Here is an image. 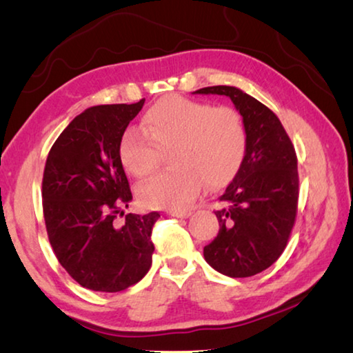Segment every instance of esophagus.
I'll use <instances>...</instances> for the list:
<instances>
[{"label": "esophagus", "mask_w": 353, "mask_h": 353, "mask_svg": "<svg viewBox=\"0 0 353 353\" xmlns=\"http://www.w3.org/2000/svg\"><path fill=\"white\" fill-rule=\"evenodd\" d=\"M169 214L173 215V217H178V219H188L192 215V212L190 211H170Z\"/></svg>", "instance_id": "esophagus-1"}]
</instances>
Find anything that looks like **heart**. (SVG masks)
<instances>
[{
    "instance_id": "heart-1",
    "label": "heart",
    "mask_w": 353,
    "mask_h": 353,
    "mask_svg": "<svg viewBox=\"0 0 353 353\" xmlns=\"http://www.w3.org/2000/svg\"><path fill=\"white\" fill-rule=\"evenodd\" d=\"M141 128H128L119 145V157L134 176L157 170L161 148L176 144L173 164L144 183L139 199L150 208L184 209L196 200L205 180L221 186L243 163L248 132L236 110L167 96L147 110Z\"/></svg>"
}]
</instances>
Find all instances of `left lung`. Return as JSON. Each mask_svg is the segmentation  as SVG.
I'll list each match as a JSON object with an SVG mask.
<instances>
[{"mask_svg":"<svg viewBox=\"0 0 353 353\" xmlns=\"http://www.w3.org/2000/svg\"><path fill=\"white\" fill-rule=\"evenodd\" d=\"M195 94L230 97L248 132L243 163L219 199V234L203 254L221 274L254 276L279 259L293 230L299 196L294 147L273 111L236 86H206Z\"/></svg>","mask_w":353,"mask_h":353,"instance_id":"1","label":"left lung"}]
</instances>
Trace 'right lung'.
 I'll return each instance as SVG.
<instances>
[{"mask_svg": "<svg viewBox=\"0 0 353 353\" xmlns=\"http://www.w3.org/2000/svg\"><path fill=\"white\" fill-rule=\"evenodd\" d=\"M136 103L96 105L74 117L54 142L43 173V214L59 262L80 285L116 293L152 267V228L158 212L127 214L132 190L119 145Z\"/></svg>", "mask_w": 353, "mask_h": 353, "instance_id": "1", "label": "right lung"}]
</instances>
